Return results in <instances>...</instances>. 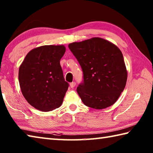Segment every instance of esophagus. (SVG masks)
I'll use <instances>...</instances> for the list:
<instances>
[{
  "label": "esophagus",
  "mask_w": 153,
  "mask_h": 153,
  "mask_svg": "<svg viewBox=\"0 0 153 153\" xmlns=\"http://www.w3.org/2000/svg\"><path fill=\"white\" fill-rule=\"evenodd\" d=\"M76 82H71V83H70V84H69V85H70V87L71 88H74L75 86H76Z\"/></svg>",
  "instance_id": "esophagus-1"
}]
</instances>
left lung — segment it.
Returning a JSON list of instances; mask_svg holds the SVG:
<instances>
[{"label":"left lung","mask_w":153,"mask_h":153,"mask_svg":"<svg viewBox=\"0 0 153 153\" xmlns=\"http://www.w3.org/2000/svg\"><path fill=\"white\" fill-rule=\"evenodd\" d=\"M68 47L84 74L77 88L83 103L95 109L113 105L125 88L128 77L120 48L100 38L71 43Z\"/></svg>","instance_id":"left-lung-1"}]
</instances>
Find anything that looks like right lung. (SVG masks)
Wrapping results in <instances>:
<instances>
[{
    "label": "right lung",
    "instance_id": "right-lung-1",
    "mask_svg": "<svg viewBox=\"0 0 153 153\" xmlns=\"http://www.w3.org/2000/svg\"><path fill=\"white\" fill-rule=\"evenodd\" d=\"M63 45H45L30 51L19 67L21 90L29 104L42 111L60 107L69 84L65 81L60 60Z\"/></svg>",
    "mask_w": 153,
    "mask_h": 153
}]
</instances>
